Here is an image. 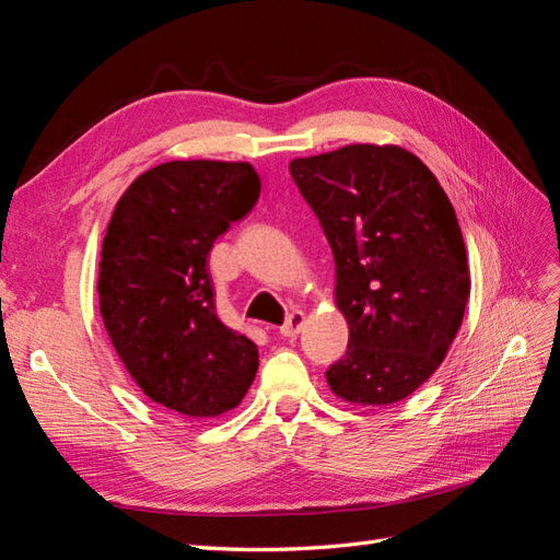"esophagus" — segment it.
<instances>
[{"instance_id":"34e87169","label":"esophagus","mask_w":560,"mask_h":560,"mask_svg":"<svg viewBox=\"0 0 560 560\" xmlns=\"http://www.w3.org/2000/svg\"><path fill=\"white\" fill-rule=\"evenodd\" d=\"M303 327H306V315H303L301 311H294L290 317H287L284 325L280 327V334H282L284 338H294V336L301 334Z\"/></svg>"}]
</instances>
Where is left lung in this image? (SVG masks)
I'll list each match as a JSON object with an SVG mask.
<instances>
[{
  "mask_svg": "<svg viewBox=\"0 0 560 560\" xmlns=\"http://www.w3.org/2000/svg\"><path fill=\"white\" fill-rule=\"evenodd\" d=\"M290 173L334 252L350 338L329 366L348 404L401 401L444 362L469 299L463 231L442 184L397 144L294 159Z\"/></svg>",
  "mask_w": 560,
  "mask_h": 560,
  "instance_id": "obj_1",
  "label": "left lung"
}]
</instances>
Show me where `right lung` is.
Here are the masks:
<instances>
[{
    "label": "right lung",
    "instance_id": "right-lung-1",
    "mask_svg": "<svg viewBox=\"0 0 560 560\" xmlns=\"http://www.w3.org/2000/svg\"><path fill=\"white\" fill-rule=\"evenodd\" d=\"M245 161H167L118 198L100 252L97 296L130 378L165 409L217 418L257 376L259 350L214 313L208 254L257 202Z\"/></svg>",
    "mask_w": 560,
    "mask_h": 560
}]
</instances>
